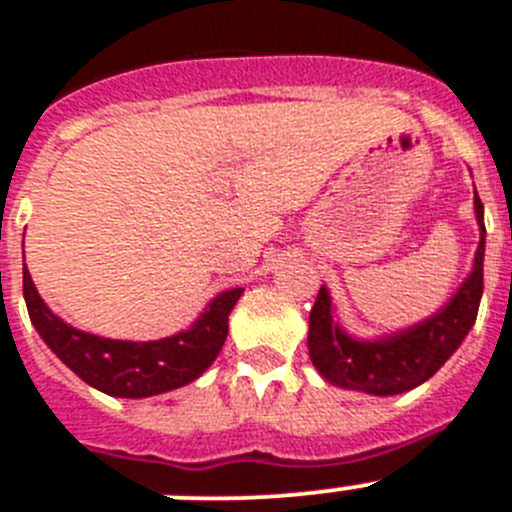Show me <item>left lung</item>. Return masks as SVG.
Masks as SVG:
<instances>
[{
  "label": "left lung",
  "mask_w": 512,
  "mask_h": 512,
  "mask_svg": "<svg viewBox=\"0 0 512 512\" xmlns=\"http://www.w3.org/2000/svg\"><path fill=\"white\" fill-rule=\"evenodd\" d=\"M475 215L480 225V246L475 266L462 281L447 307L434 312L429 320L393 332L378 340H358L348 335L335 320V309L327 287L320 289L309 312L307 348L314 368L332 386L373 396H396L421 386L437 373L454 350L462 345L477 320L482 299V261H485V208L475 190Z\"/></svg>",
  "instance_id": "1"
}]
</instances>
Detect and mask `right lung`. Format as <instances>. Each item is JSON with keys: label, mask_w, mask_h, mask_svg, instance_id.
<instances>
[{"label": "right lung", "mask_w": 512, "mask_h": 512, "mask_svg": "<svg viewBox=\"0 0 512 512\" xmlns=\"http://www.w3.org/2000/svg\"><path fill=\"white\" fill-rule=\"evenodd\" d=\"M22 292L35 330L81 381L116 398H147L187 386L208 370L228 337V314L243 289L220 292L190 330L152 342L109 340L70 327L42 302L27 266Z\"/></svg>", "instance_id": "1"}]
</instances>
